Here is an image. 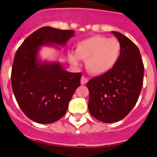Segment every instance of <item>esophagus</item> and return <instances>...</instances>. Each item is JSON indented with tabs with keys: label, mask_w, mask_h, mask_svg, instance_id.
I'll use <instances>...</instances> for the list:
<instances>
[{
	"label": "esophagus",
	"mask_w": 157,
	"mask_h": 157,
	"mask_svg": "<svg viewBox=\"0 0 157 157\" xmlns=\"http://www.w3.org/2000/svg\"><path fill=\"white\" fill-rule=\"evenodd\" d=\"M87 82H88V78H87L86 77H85V76H82V78H81L82 85H86V84L87 83Z\"/></svg>",
	"instance_id": "obj_1"
}]
</instances>
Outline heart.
<instances>
[{
  "label": "heart",
  "instance_id": "b5f03b06",
  "mask_svg": "<svg viewBox=\"0 0 157 157\" xmlns=\"http://www.w3.org/2000/svg\"><path fill=\"white\" fill-rule=\"evenodd\" d=\"M121 45L116 38L97 35L88 37L76 44L75 54L70 52L71 63L78 65V59L86 60V68L94 75H103L113 68L119 60Z\"/></svg>",
  "mask_w": 157,
  "mask_h": 157
}]
</instances>
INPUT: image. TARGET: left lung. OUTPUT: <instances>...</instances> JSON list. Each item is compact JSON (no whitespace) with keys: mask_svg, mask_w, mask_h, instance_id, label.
I'll return each mask as SVG.
<instances>
[{"mask_svg":"<svg viewBox=\"0 0 157 157\" xmlns=\"http://www.w3.org/2000/svg\"><path fill=\"white\" fill-rule=\"evenodd\" d=\"M112 33L121 45L119 60L112 70L86 84L89 111L104 123H115L126 117L137 103L143 86L144 64L139 49L125 35Z\"/></svg>","mask_w":157,"mask_h":157,"instance_id":"left-lung-1","label":"left lung"}]
</instances>
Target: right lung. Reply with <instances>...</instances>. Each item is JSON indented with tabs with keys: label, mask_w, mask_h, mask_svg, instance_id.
Segmentation results:
<instances>
[{
	"label": "right lung",
	"mask_w": 157,
	"mask_h": 157,
	"mask_svg": "<svg viewBox=\"0 0 157 157\" xmlns=\"http://www.w3.org/2000/svg\"><path fill=\"white\" fill-rule=\"evenodd\" d=\"M74 32L41 27L28 36L16 51L11 75L12 90L24 114L36 123H52L61 119L80 86V72H68L58 62L37 59L40 47L63 46Z\"/></svg>",
	"instance_id": "obj_1"
}]
</instances>
